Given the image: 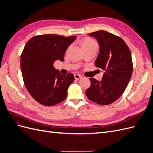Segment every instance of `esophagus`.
<instances>
[{"instance_id": "obj_1", "label": "esophagus", "mask_w": 153, "mask_h": 153, "mask_svg": "<svg viewBox=\"0 0 153 153\" xmlns=\"http://www.w3.org/2000/svg\"><path fill=\"white\" fill-rule=\"evenodd\" d=\"M74 76H75V78L76 80H79L80 78H81V75H78V74H75V75H74Z\"/></svg>"}]
</instances>
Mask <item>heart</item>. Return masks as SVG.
<instances>
[{
  "label": "heart",
  "mask_w": 153,
  "mask_h": 153,
  "mask_svg": "<svg viewBox=\"0 0 153 153\" xmlns=\"http://www.w3.org/2000/svg\"><path fill=\"white\" fill-rule=\"evenodd\" d=\"M82 46L84 49H87L92 47H98V44L93 39L85 38L82 41Z\"/></svg>",
  "instance_id": "b5f03b06"
}]
</instances>
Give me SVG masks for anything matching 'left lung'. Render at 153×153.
Here are the masks:
<instances>
[{"label":"left lung","mask_w":153,"mask_h":153,"mask_svg":"<svg viewBox=\"0 0 153 153\" xmlns=\"http://www.w3.org/2000/svg\"><path fill=\"white\" fill-rule=\"evenodd\" d=\"M89 36L95 38L100 45L95 66L105 73L101 82L89 78L91 86L85 94L93 102L107 105L123 94L130 80L133 71L131 52L121 38L107 31H96Z\"/></svg>","instance_id":"1"}]
</instances>
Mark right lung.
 Instances as JSON below:
<instances>
[{
    "label": "right lung",
    "mask_w": 153,
    "mask_h": 153,
    "mask_svg": "<svg viewBox=\"0 0 153 153\" xmlns=\"http://www.w3.org/2000/svg\"><path fill=\"white\" fill-rule=\"evenodd\" d=\"M76 36L43 34L32 37L22 51L20 67L26 89L37 102L52 106L66 98L68 89L74 80L71 73L62 75L53 66L64 61L66 50Z\"/></svg>",
    "instance_id": "obj_1"
}]
</instances>
